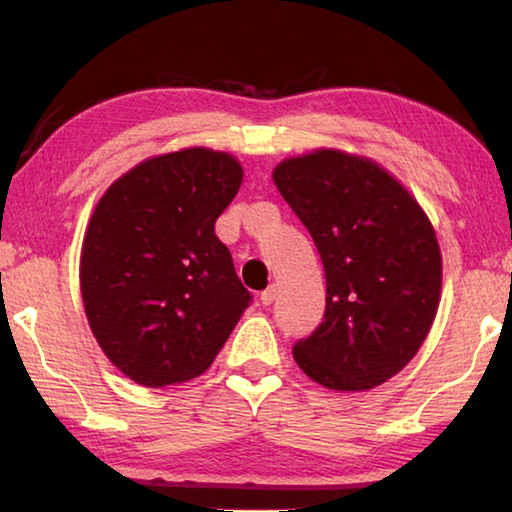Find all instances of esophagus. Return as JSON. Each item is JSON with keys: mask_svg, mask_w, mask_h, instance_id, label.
<instances>
[{"mask_svg": "<svg viewBox=\"0 0 512 512\" xmlns=\"http://www.w3.org/2000/svg\"><path fill=\"white\" fill-rule=\"evenodd\" d=\"M275 293H277L275 284H271V287H268L266 291H262V296H259V300H262V305H271V302L275 300Z\"/></svg>", "mask_w": 512, "mask_h": 512, "instance_id": "obj_1", "label": "esophagus"}]
</instances>
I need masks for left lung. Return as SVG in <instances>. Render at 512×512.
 Segmentation results:
<instances>
[{
    "label": "left lung",
    "mask_w": 512,
    "mask_h": 512,
    "mask_svg": "<svg viewBox=\"0 0 512 512\" xmlns=\"http://www.w3.org/2000/svg\"><path fill=\"white\" fill-rule=\"evenodd\" d=\"M273 183L325 266V318L293 345L307 377L368 391L395 377L436 318L443 257L429 216L375 160L318 149L282 160Z\"/></svg>",
    "instance_id": "left-lung-1"
}]
</instances>
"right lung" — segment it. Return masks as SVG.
Instances as JSON below:
<instances>
[{
  "label": "right lung",
  "instance_id": "add662e5",
  "mask_svg": "<svg viewBox=\"0 0 512 512\" xmlns=\"http://www.w3.org/2000/svg\"><path fill=\"white\" fill-rule=\"evenodd\" d=\"M241 180L230 153L192 146L140 162L94 207L79 268L85 316L135 384L203 375L253 300L214 235Z\"/></svg>",
  "mask_w": 512,
  "mask_h": 512
}]
</instances>
